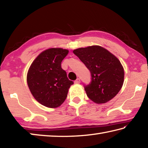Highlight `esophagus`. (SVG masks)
I'll return each instance as SVG.
<instances>
[{
  "label": "esophagus",
  "mask_w": 148,
  "mask_h": 148,
  "mask_svg": "<svg viewBox=\"0 0 148 148\" xmlns=\"http://www.w3.org/2000/svg\"><path fill=\"white\" fill-rule=\"evenodd\" d=\"M74 83L76 84H79V83H80V79H79V78H77L76 80H75V81H74Z\"/></svg>",
  "instance_id": "1"
}]
</instances>
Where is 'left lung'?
Instances as JSON below:
<instances>
[{"instance_id":"left-lung-1","label":"left lung","mask_w":148,"mask_h":148,"mask_svg":"<svg viewBox=\"0 0 148 148\" xmlns=\"http://www.w3.org/2000/svg\"><path fill=\"white\" fill-rule=\"evenodd\" d=\"M73 53L91 72V82L84 85L87 97L97 104L113 99L124 82V70L119 59L99 46L78 48Z\"/></svg>"}]
</instances>
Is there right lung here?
Segmentation results:
<instances>
[{"label":"right lung","instance_id":"add662e5","mask_svg":"<svg viewBox=\"0 0 148 148\" xmlns=\"http://www.w3.org/2000/svg\"><path fill=\"white\" fill-rule=\"evenodd\" d=\"M69 53L62 48H50L32 62L27 73V84L34 99L48 108H57L65 101L74 82L61 68V62Z\"/></svg>","mask_w":148,"mask_h":148}]
</instances>
